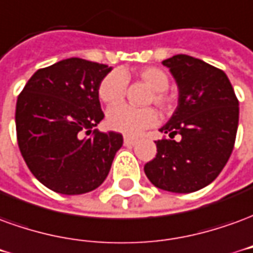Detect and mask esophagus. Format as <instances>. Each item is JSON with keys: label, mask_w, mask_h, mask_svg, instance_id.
<instances>
[{"label": "esophagus", "mask_w": 253, "mask_h": 253, "mask_svg": "<svg viewBox=\"0 0 253 253\" xmlns=\"http://www.w3.org/2000/svg\"><path fill=\"white\" fill-rule=\"evenodd\" d=\"M136 143H137V139H135V137H130V136H125L124 137V144L125 146H133Z\"/></svg>", "instance_id": "esophagus-1"}]
</instances>
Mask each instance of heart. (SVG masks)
<instances>
[{"label":"heart","mask_w":253,"mask_h":253,"mask_svg":"<svg viewBox=\"0 0 253 253\" xmlns=\"http://www.w3.org/2000/svg\"><path fill=\"white\" fill-rule=\"evenodd\" d=\"M136 76L151 88L148 96V103H155L162 112H169L173 102L168 94L169 76L168 73L157 66L141 68L136 72ZM128 73L113 71L102 79L98 85V96L103 103L109 106L121 102L126 91V79ZM158 123V113L152 107H132L128 105H116L107 112V126L110 129L124 133V135L135 136L148 126Z\"/></svg>","instance_id":"1"}]
</instances>
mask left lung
I'll list each match as a JSON object with an SVG mask.
<instances>
[{
    "instance_id": "8db88e82",
    "label": "left lung",
    "mask_w": 253,
    "mask_h": 253,
    "mask_svg": "<svg viewBox=\"0 0 253 253\" xmlns=\"http://www.w3.org/2000/svg\"><path fill=\"white\" fill-rule=\"evenodd\" d=\"M178 87V105L155 141L157 155L144 165L148 180L159 189L191 193L215 180L236 141L238 101L226 73L187 54L162 61ZM181 135V140L172 137Z\"/></svg>"
}]
</instances>
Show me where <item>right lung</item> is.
<instances>
[{
	"instance_id": "add662e5",
	"label": "right lung",
	"mask_w": 253,
	"mask_h": 253,
	"mask_svg": "<svg viewBox=\"0 0 253 253\" xmlns=\"http://www.w3.org/2000/svg\"><path fill=\"white\" fill-rule=\"evenodd\" d=\"M110 71L105 64L66 58L38 69L17 98L21 155L35 178L54 192L94 191L123 146L121 133L94 129L105 117L98 85Z\"/></svg>"
}]
</instances>
